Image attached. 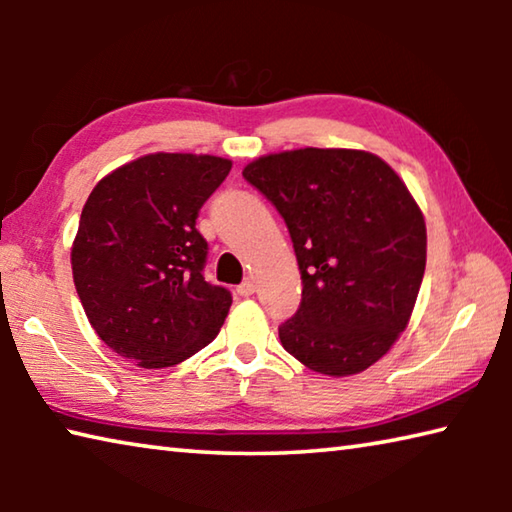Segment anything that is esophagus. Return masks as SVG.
I'll list each match as a JSON object with an SVG mask.
<instances>
[{"instance_id": "obj_1", "label": "esophagus", "mask_w": 512, "mask_h": 512, "mask_svg": "<svg viewBox=\"0 0 512 512\" xmlns=\"http://www.w3.org/2000/svg\"><path fill=\"white\" fill-rule=\"evenodd\" d=\"M237 293H239V296H244V298L253 296V293H255V282L253 280H244L237 287Z\"/></svg>"}]
</instances>
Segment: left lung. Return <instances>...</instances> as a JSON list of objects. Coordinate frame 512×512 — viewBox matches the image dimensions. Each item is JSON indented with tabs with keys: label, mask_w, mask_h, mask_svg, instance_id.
Instances as JSON below:
<instances>
[{
	"label": "left lung",
	"mask_w": 512,
	"mask_h": 512,
	"mask_svg": "<svg viewBox=\"0 0 512 512\" xmlns=\"http://www.w3.org/2000/svg\"><path fill=\"white\" fill-rule=\"evenodd\" d=\"M244 178L287 223L302 300L277 327L284 350L323 375H357L409 323L427 228L400 176L366 151L298 149L250 162Z\"/></svg>",
	"instance_id": "obj_1"
}]
</instances>
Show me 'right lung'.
<instances>
[{
    "mask_svg": "<svg viewBox=\"0 0 512 512\" xmlns=\"http://www.w3.org/2000/svg\"><path fill=\"white\" fill-rule=\"evenodd\" d=\"M230 160L151 153L92 189L72 248L76 293L99 339L142 368H167L219 334L232 293L203 277L196 219Z\"/></svg>",
    "mask_w": 512,
    "mask_h": 512,
    "instance_id": "1",
    "label": "right lung"
}]
</instances>
